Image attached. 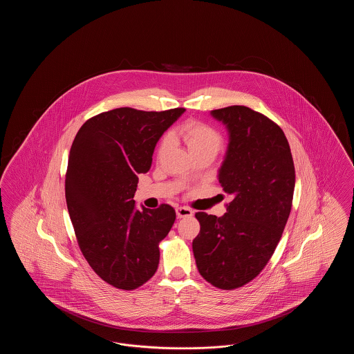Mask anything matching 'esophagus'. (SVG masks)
Returning a JSON list of instances; mask_svg holds the SVG:
<instances>
[{
  "mask_svg": "<svg viewBox=\"0 0 354 354\" xmlns=\"http://www.w3.org/2000/svg\"><path fill=\"white\" fill-rule=\"evenodd\" d=\"M192 215H194V211L191 208H188V207H178L176 208V216L179 219L187 218V216H192Z\"/></svg>",
  "mask_w": 354,
  "mask_h": 354,
  "instance_id": "1",
  "label": "esophagus"
}]
</instances>
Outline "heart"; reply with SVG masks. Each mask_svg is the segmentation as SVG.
<instances>
[{
  "mask_svg": "<svg viewBox=\"0 0 354 354\" xmlns=\"http://www.w3.org/2000/svg\"><path fill=\"white\" fill-rule=\"evenodd\" d=\"M169 139L183 142L192 156L203 152H212L216 155L223 146V136L219 131L199 120H187L169 134ZM169 139L167 136L162 139L158 147V155H163L169 150Z\"/></svg>",
  "mask_w": 354,
  "mask_h": 354,
  "instance_id": "b5f03b06",
  "label": "heart"
}]
</instances>
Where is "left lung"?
Segmentation results:
<instances>
[{
    "instance_id": "obj_1",
    "label": "left lung",
    "mask_w": 354,
    "mask_h": 354,
    "mask_svg": "<svg viewBox=\"0 0 354 354\" xmlns=\"http://www.w3.org/2000/svg\"><path fill=\"white\" fill-rule=\"evenodd\" d=\"M230 143L219 183L232 195L223 216L196 212L201 232L192 241L196 267L214 286L231 290L253 280L270 261L295 191V165L284 131L245 106L212 110Z\"/></svg>"
}]
</instances>
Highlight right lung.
Masks as SVG:
<instances>
[{"label": "right lung", "instance_id": "obj_1", "mask_svg": "<svg viewBox=\"0 0 354 354\" xmlns=\"http://www.w3.org/2000/svg\"><path fill=\"white\" fill-rule=\"evenodd\" d=\"M183 113L114 109L86 120L71 145L65 195L77 241L93 270L118 289H136L158 270L175 209L139 211L133 198L158 140Z\"/></svg>", "mask_w": 354, "mask_h": 354}]
</instances>
